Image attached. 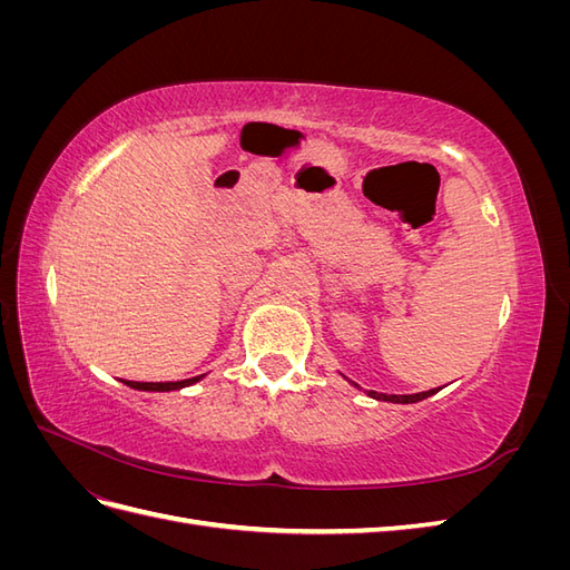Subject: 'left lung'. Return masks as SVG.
Instances as JSON below:
<instances>
[{"mask_svg":"<svg viewBox=\"0 0 570 570\" xmlns=\"http://www.w3.org/2000/svg\"><path fill=\"white\" fill-rule=\"evenodd\" d=\"M354 387H358L356 383H352ZM361 390V387H358ZM440 390V387H438ZM438 390H428V392H419V394H385V392H375V390H364L368 396H373V400L377 402H392V404H416L421 400H425V396L435 394Z\"/></svg>","mask_w":570,"mask_h":570,"instance_id":"1","label":"left lung"}]
</instances>
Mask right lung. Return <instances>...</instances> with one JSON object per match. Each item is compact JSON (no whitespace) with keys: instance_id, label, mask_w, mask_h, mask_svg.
<instances>
[{"instance_id":"obj_1","label":"right lung","mask_w":570,"mask_h":570,"mask_svg":"<svg viewBox=\"0 0 570 570\" xmlns=\"http://www.w3.org/2000/svg\"><path fill=\"white\" fill-rule=\"evenodd\" d=\"M204 375L197 377H187V381H176V383H135V381H124L132 390H145V392H170V390H183L187 385L199 383Z\"/></svg>"}]
</instances>
